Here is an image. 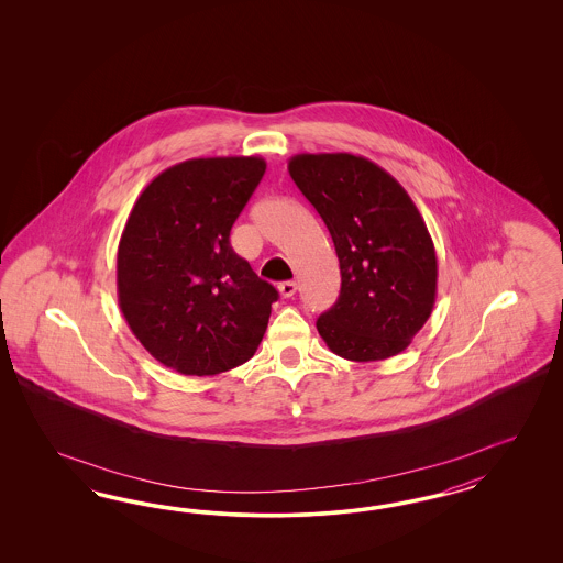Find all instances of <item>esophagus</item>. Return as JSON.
<instances>
[{
	"label": "esophagus",
	"instance_id": "obj_1",
	"mask_svg": "<svg viewBox=\"0 0 563 563\" xmlns=\"http://www.w3.org/2000/svg\"><path fill=\"white\" fill-rule=\"evenodd\" d=\"M278 292H280L285 299H289V297H292V295L297 292V283H292V280L280 283V285H278Z\"/></svg>",
	"mask_w": 563,
	"mask_h": 563
}]
</instances>
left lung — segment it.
Segmentation results:
<instances>
[{"mask_svg": "<svg viewBox=\"0 0 563 563\" xmlns=\"http://www.w3.org/2000/svg\"><path fill=\"white\" fill-rule=\"evenodd\" d=\"M289 173L341 262V295L318 318L320 336L349 361L402 353L438 292L435 247L417 206L388 170L357 154H295Z\"/></svg>", "mask_w": 563, "mask_h": 563, "instance_id": "left-lung-1", "label": "left lung"}]
</instances>
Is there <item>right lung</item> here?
Here are the masks:
<instances>
[{
  "label": "right lung",
  "instance_id": "obj_1",
  "mask_svg": "<svg viewBox=\"0 0 563 563\" xmlns=\"http://www.w3.org/2000/svg\"><path fill=\"white\" fill-rule=\"evenodd\" d=\"M262 156L189 158L137 196L118 247V301L158 363L217 375L254 357L278 292L231 247Z\"/></svg>",
  "mask_w": 563,
  "mask_h": 563
}]
</instances>
